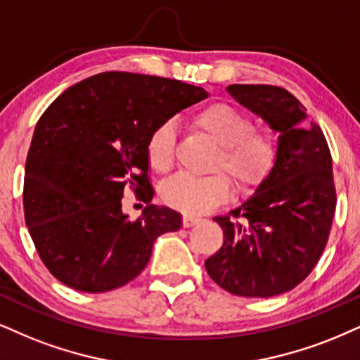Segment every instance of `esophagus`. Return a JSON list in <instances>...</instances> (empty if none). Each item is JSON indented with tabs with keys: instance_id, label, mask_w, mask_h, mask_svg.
<instances>
[{
	"instance_id": "1",
	"label": "esophagus",
	"mask_w": 360,
	"mask_h": 360,
	"mask_svg": "<svg viewBox=\"0 0 360 360\" xmlns=\"http://www.w3.org/2000/svg\"><path fill=\"white\" fill-rule=\"evenodd\" d=\"M198 221H200V219H198V217H195V215H190V214H184V227H192V225H195V224H198Z\"/></svg>"
}]
</instances>
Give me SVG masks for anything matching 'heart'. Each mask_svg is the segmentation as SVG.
<instances>
[{"instance_id":"1","label":"heart","mask_w":360,"mask_h":360,"mask_svg":"<svg viewBox=\"0 0 360 360\" xmlns=\"http://www.w3.org/2000/svg\"><path fill=\"white\" fill-rule=\"evenodd\" d=\"M195 128L219 145L214 168L227 172L235 185L252 188L272 172L278 157V140L270 128L254 127L247 113L229 103H212L193 115ZM148 165L167 173L175 158V125L163 122L155 127L145 145ZM224 172L197 176L180 173L160 188L168 207L185 214H202L219 205L230 195V179Z\"/></svg>"}]
</instances>
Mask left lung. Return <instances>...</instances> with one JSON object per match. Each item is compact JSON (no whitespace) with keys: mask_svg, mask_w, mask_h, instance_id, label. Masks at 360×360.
Returning a JSON list of instances; mask_svg holds the SVG:
<instances>
[{"mask_svg":"<svg viewBox=\"0 0 360 360\" xmlns=\"http://www.w3.org/2000/svg\"><path fill=\"white\" fill-rule=\"evenodd\" d=\"M227 90L278 133V157L248 200L214 219L224 245L205 269L230 294L274 297L312 272L329 240L337 203L330 150L321 127L305 120V106L283 88Z\"/></svg>","mask_w":360,"mask_h":360,"instance_id":"8db88e82","label":"left lung"}]
</instances>
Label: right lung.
<instances>
[{
    "label": "right lung",
    "mask_w": 360,
    "mask_h": 360,
    "mask_svg": "<svg viewBox=\"0 0 360 360\" xmlns=\"http://www.w3.org/2000/svg\"><path fill=\"white\" fill-rule=\"evenodd\" d=\"M207 96L179 79L106 72L48 106L26 158L23 207L53 277L88 294L113 290L146 267L158 235L181 227L179 212L150 203L145 145L155 127ZM127 186L147 203L136 221L121 212Z\"/></svg>",
    "instance_id": "add662e5"
}]
</instances>
